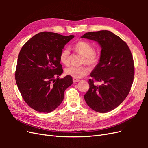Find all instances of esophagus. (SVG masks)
<instances>
[{"label": "esophagus", "instance_id": "esophagus-1", "mask_svg": "<svg viewBox=\"0 0 148 148\" xmlns=\"http://www.w3.org/2000/svg\"><path fill=\"white\" fill-rule=\"evenodd\" d=\"M79 79H78V78H73V82L74 83L78 82H79Z\"/></svg>", "mask_w": 148, "mask_h": 148}]
</instances>
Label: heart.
Instances as JSON below:
<instances>
[{"label":"heart","mask_w":148,"mask_h":148,"mask_svg":"<svg viewBox=\"0 0 148 148\" xmlns=\"http://www.w3.org/2000/svg\"><path fill=\"white\" fill-rule=\"evenodd\" d=\"M74 49L80 55L84 57L83 64L95 66L99 63L100 56L95 51V48L91 44L85 41H79L74 45ZM60 61L66 65L70 62V51L69 48H65L62 51L60 54ZM89 69L87 65L82 66H69L65 69V73L75 78H79L88 74Z\"/></svg>","instance_id":"1"}]
</instances>
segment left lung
<instances>
[{
    "mask_svg": "<svg viewBox=\"0 0 148 148\" xmlns=\"http://www.w3.org/2000/svg\"><path fill=\"white\" fill-rule=\"evenodd\" d=\"M82 38L98 42L101 47L99 62L89 79L84 96L86 104L97 112H108L117 107L130 91L135 75L133 56L127 44L111 31L85 33ZM95 82H102L96 85Z\"/></svg>",
    "mask_w": 148,
    "mask_h": 148,
    "instance_id": "obj_1",
    "label": "left lung"
}]
</instances>
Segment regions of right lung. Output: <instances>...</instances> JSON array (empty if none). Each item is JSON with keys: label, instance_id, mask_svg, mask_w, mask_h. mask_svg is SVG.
I'll use <instances>...</instances> for the list:
<instances>
[{"label": "right lung", "instance_id": "obj_1", "mask_svg": "<svg viewBox=\"0 0 148 148\" xmlns=\"http://www.w3.org/2000/svg\"><path fill=\"white\" fill-rule=\"evenodd\" d=\"M73 35L44 31L29 39L20 51L15 77L23 99L39 112L55 110L64 100L65 89L73 83L63 73L60 54Z\"/></svg>", "mask_w": 148, "mask_h": 148}]
</instances>
